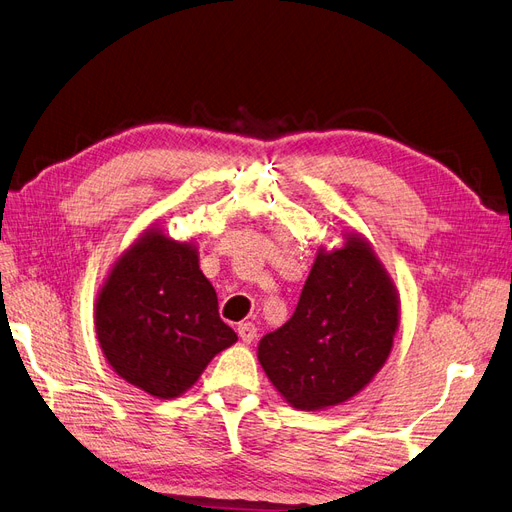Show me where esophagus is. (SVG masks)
<instances>
[{"instance_id": "34e87169", "label": "esophagus", "mask_w": 512, "mask_h": 512, "mask_svg": "<svg viewBox=\"0 0 512 512\" xmlns=\"http://www.w3.org/2000/svg\"><path fill=\"white\" fill-rule=\"evenodd\" d=\"M238 336H240V340L242 342H246V344H251L255 338H257V327L253 325V323H240L238 325Z\"/></svg>"}]
</instances>
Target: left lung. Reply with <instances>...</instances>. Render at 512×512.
<instances>
[{
	"instance_id": "obj_1",
	"label": "left lung",
	"mask_w": 512,
	"mask_h": 512,
	"mask_svg": "<svg viewBox=\"0 0 512 512\" xmlns=\"http://www.w3.org/2000/svg\"><path fill=\"white\" fill-rule=\"evenodd\" d=\"M400 323V300L370 242L346 234L319 251L293 317L259 340L261 368L300 410L351 400L385 366Z\"/></svg>"
}]
</instances>
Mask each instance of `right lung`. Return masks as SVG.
<instances>
[{"instance_id": "obj_1", "label": "right lung", "mask_w": 512, "mask_h": 512, "mask_svg": "<svg viewBox=\"0 0 512 512\" xmlns=\"http://www.w3.org/2000/svg\"><path fill=\"white\" fill-rule=\"evenodd\" d=\"M193 242L146 232L114 261L95 302V334L112 370L161 400L178 398L238 336L197 263Z\"/></svg>"}]
</instances>
